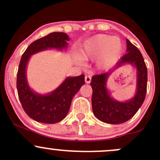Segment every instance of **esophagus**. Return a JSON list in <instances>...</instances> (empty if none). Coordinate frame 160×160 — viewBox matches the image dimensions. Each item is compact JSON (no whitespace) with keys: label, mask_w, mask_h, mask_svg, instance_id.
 <instances>
[{"label":"esophagus","mask_w":160,"mask_h":160,"mask_svg":"<svg viewBox=\"0 0 160 160\" xmlns=\"http://www.w3.org/2000/svg\"><path fill=\"white\" fill-rule=\"evenodd\" d=\"M91 81V76L90 75H87L85 76V82L87 83H90Z\"/></svg>","instance_id":"1"}]
</instances>
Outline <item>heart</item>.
Wrapping results in <instances>:
<instances>
[{
	"instance_id": "b5f03b06",
	"label": "heart",
	"mask_w": 160,
	"mask_h": 160,
	"mask_svg": "<svg viewBox=\"0 0 160 160\" xmlns=\"http://www.w3.org/2000/svg\"><path fill=\"white\" fill-rule=\"evenodd\" d=\"M122 51L119 38L107 35H98L88 40L80 50V56L83 59L99 58L98 65L107 67L118 60Z\"/></svg>"
}]
</instances>
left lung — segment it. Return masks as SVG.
Wrapping results in <instances>:
<instances>
[{
	"label": "left lung",
	"instance_id": "obj_1",
	"mask_svg": "<svg viewBox=\"0 0 160 160\" xmlns=\"http://www.w3.org/2000/svg\"><path fill=\"white\" fill-rule=\"evenodd\" d=\"M126 42L128 52L118 62L116 68L125 63H131L136 67L137 92L135 96L126 102H118L113 100L106 88V82L110 72L93 76L90 82L93 90L92 108L93 114L101 122L108 124L116 125L129 120L136 114L146 98L147 67L139 50L128 39Z\"/></svg>",
	"mask_w": 160,
	"mask_h": 160
}]
</instances>
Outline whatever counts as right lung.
Segmentation results:
<instances>
[{"label": "right lung", "instance_id": "right-lung-1", "mask_svg": "<svg viewBox=\"0 0 160 160\" xmlns=\"http://www.w3.org/2000/svg\"><path fill=\"white\" fill-rule=\"evenodd\" d=\"M69 37L63 32H52L31 43L23 53L17 73V90L24 111L36 122L55 124L62 121L70 110L74 95L85 83L84 75L68 77L56 90L47 95L34 93L26 80V66L32 55L49 48L62 49Z\"/></svg>", "mask_w": 160, "mask_h": 160}]
</instances>
